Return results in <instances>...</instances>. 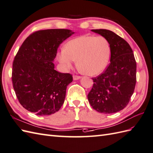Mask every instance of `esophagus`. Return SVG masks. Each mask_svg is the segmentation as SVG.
<instances>
[{"mask_svg": "<svg viewBox=\"0 0 153 153\" xmlns=\"http://www.w3.org/2000/svg\"><path fill=\"white\" fill-rule=\"evenodd\" d=\"M73 79L74 80H78L81 79V76H73Z\"/></svg>", "mask_w": 153, "mask_h": 153, "instance_id": "34e87169", "label": "esophagus"}]
</instances>
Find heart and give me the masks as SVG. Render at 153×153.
I'll return each mask as SVG.
<instances>
[{
    "label": "heart",
    "instance_id": "1",
    "mask_svg": "<svg viewBox=\"0 0 153 153\" xmlns=\"http://www.w3.org/2000/svg\"><path fill=\"white\" fill-rule=\"evenodd\" d=\"M110 54L111 48L107 39L84 35L67 42L65 49L57 53V59L64 70L72 68L77 60V66L81 72L96 76L105 70Z\"/></svg>",
    "mask_w": 153,
    "mask_h": 153
}]
</instances>
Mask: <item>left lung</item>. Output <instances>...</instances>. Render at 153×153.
Wrapping results in <instances>:
<instances>
[{
  "mask_svg": "<svg viewBox=\"0 0 153 153\" xmlns=\"http://www.w3.org/2000/svg\"><path fill=\"white\" fill-rule=\"evenodd\" d=\"M108 40L111 48L110 64L105 72L93 78V87L88 100L99 113L110 114L123 109L128 104L136 83V62L128 42L113 32L93 29Z\"/></svg>",
  "mask_w": 153,
  "mask_h": 153,
  "instance_id": "obj_1",
  "label": "left lung"
}]
</instances>
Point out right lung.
Segmentation results:
<instances>
[{
  "label": "right lung",
  "mask_w": 153,
  "mask_h": 153,
  "mask_svg": "<svg viewBox=\"0 0 153 153\" xmlns=\"http://www.w3.org/2000/svg\"><path fill=\"white\" fill-rule=\"evenodd\" d=\"M74 34L68 29L35 32L26 38L13 62L12 83L21 105L37 115L58 111L73 81L70 74L55 70L60 44Z\"/></svg>",
  "instance_id": "obj_1"
}]
</instances>
